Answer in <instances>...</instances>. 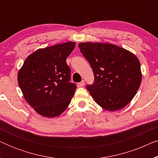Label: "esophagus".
Listing matches in <instances>:
<instances>
[{"label":"esophagus","mask_w":158,"mask_h":158,"mask_svg":"<svg viewBox=\"0 0 158 158\" xmlns=\"http://www.w3.org/2000/svg\"><path fill=\"white\" fill-rule=\"evenodd\" d=\"M84 85H85V81H82L81 83H79V85L81 86V87H83Z\"/></svg>","instance_id":"1"}]
</instances>
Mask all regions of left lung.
Instances as JSON below:
<instances>
[{
  "mask_svg": "<svg viewBox=\"0 0 158 158\" xmlns=\"http://www.w3.org/2000/svg\"><path fill=\"white\" fill-rule=\"evenodd\" d=\"M78 47L94 71V83L86 88L97 104L114 111L130 103L142 82L137 56L110 43L81 42Z\"/></svg>",
  "mask_w": 158,
  "mask_h": 158,
  "instance_id": "8db88e82",
  "label": "left lung"
}]
</instances>
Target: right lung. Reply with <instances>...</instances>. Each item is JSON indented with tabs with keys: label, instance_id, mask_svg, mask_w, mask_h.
Listing matches in <instances>:
<instances>
[{
	"label": "right lung",
	"instance_id": "obj_1",
	"mask_svg": "<svg viewBox=\"0 0 158 158\" xmlns=\"http://www.w3.org/2000/svg\"><path fill=\"white\" fill-rule=\"evenodd\" d=\"M75 47L68 42L36 49L27 57L18 73V83L27 102L36 113L53 118L63 113L76 85L69 82L67 57Z\"/></svg>",
	"mask_w": 158,
	"mask_h": 158
}]
</instances>
